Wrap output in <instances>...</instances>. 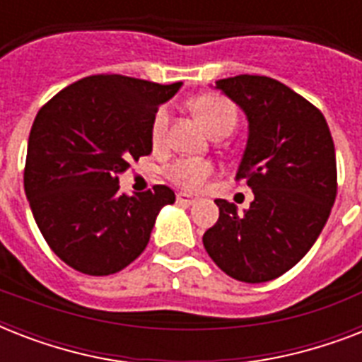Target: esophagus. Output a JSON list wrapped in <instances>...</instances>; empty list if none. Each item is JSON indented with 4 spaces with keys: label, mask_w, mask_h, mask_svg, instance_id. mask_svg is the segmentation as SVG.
Here are the masks:
<instances>
[{
    "label": "esophagus",
    "mask_w": 362,
    "mask_h": 362,
    "mask_svg": "<svg viewBox=\"0 0 362 362\" xmlns=\"http://www.w3.org/2000/svg\"><path fill=\"white\" fill-rule=\"evenodd\" d=\"M176 203L182 204V206H192L193 203H195V197L193 195H189V193H178L176 195Z\"/></svg>",
    "instance_id": "34e87169"
}]
</instances>
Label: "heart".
<instances>
[{"instance_id": "1", "label": "heart", "mask_w": 362, "mask_h": 362, "mask_svg": "<svg viewBox=\"0 0 362 362\" xmlns=\"http://www.w3.org/2000/svg\"><path fill=\"white\" fill-rule=\"evenodd\" d=\"M192 109L203 120V124L206 125V129L212 135H227L237 125V107L221 95H201L193 101ZM167 127H169V109L161 107V109L156 110L152 125H150V135H152L153 144L163 142ZM212 170H214L212 163L204 161V159H178L167 167L165 175L178 187L192 192V189L203 186L204 180L212 175Z\"/></svg>"}]
</instances>
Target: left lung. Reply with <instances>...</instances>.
Segmentation results:
<instances>
[{"label":"left lung","mask_w":362,"mask_h":362,"mask_svg":"<svg viewBox=\"0 0 362 362\" xmlns=\"http://www.w3.org/2000/svg\"><path fill=\"white\" fill-rule=\"evenodd\" d=\"M216 88L244 110L247 142L237 180L252 187L250 209L216 199L220 218L203 244L226 274L246 284L274 280L314 246L337 199V153L325 116L259 75L221 78Z\"/></svg>","instance_id":"obj_1"}]
</instances>
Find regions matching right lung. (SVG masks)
Returning a JSON list of instances; mask_svg holds the SVG:
<instances>
[{"mask_svg":"<svg viewBox=\"0 0 362 362\" xmlns=\"http://www.w3.org/2000/svg\"><path fill=\"white\" fill-rule=\"evenodd\" d=\"M182 82L156 84L93 75L64 88L35 116L24 189L39 231L56 255L82 274L109 276L146 247L159 210L175 192L153 186L120 193L118 175L152 152L156 110Z\"/></svg>","mask_w":362,"mask_h":362,"instance_id":"obj_1","label":"right lung"}]
</instances>
